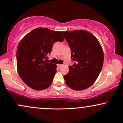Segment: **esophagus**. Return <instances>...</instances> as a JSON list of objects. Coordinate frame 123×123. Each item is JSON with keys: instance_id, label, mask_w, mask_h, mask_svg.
I'll return each instance as SVG.
<instances>
[{"instance_id": "esophagus-1", "label": "esophagus", "mask_w": 123, "mask_h": 123, "mask_svg": "<svg viewBox=\"0 0 123 123\" xmlns=\"http://www.w3.org/2000/svg\"><path fill=\"white\" fill-rule=\"evenodd\" d=\"M62 64H58V66L59 67H62Z\"/></svg>"}]
</instances>
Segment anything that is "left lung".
I'll return each mask as SVG.
<instances>
[{
	"instance_id": "obj_1",
	"label": "left lung",
	"mask_w": 123,
	"mask_h": 123,
	"mask_svg": "<svg viewBox=\"0 0 123 123\" xmlns=\"http://www.w3.org/2000/svg\"><path fill=\"white\" fill-rule=\"evenodd\" d=\"M75 62L64 76L67 85L74 90H83L92 85L103 67L104 54L97 38L84 30L63 31Z\"/></svg>"
}]
</instances>
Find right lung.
<instances>
[{
	"label": "right lung",
	"mask_w": 123,
	"mask_h": 123,
	"mask_svg": "<svg viewBox=\"0 0 123 123\" xmlns=\"http://www.w3.org/2000/svg\"><path fill=\"white\" fill-rule=\"evenodd\" d=\"M64 39L62 31L38 28L19 42L16 52L17 71L30 88L42 90L51 85L56 65L47 63V55L51 52L54 43Z\"/></svg>",
	"instance_id": "1"
}]
</instances>
